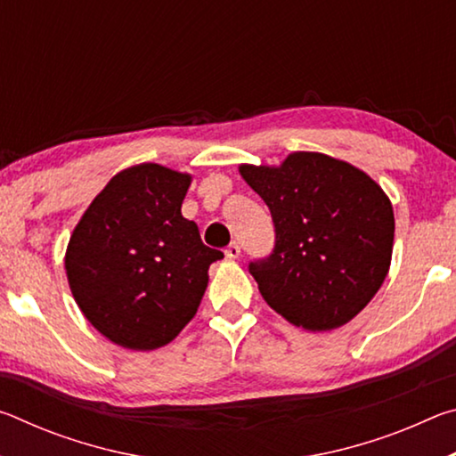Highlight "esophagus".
<instances>
[{
  "label": "esophagus",
  "mask_w": 456,
  "mask_h": 456,
  "mask_svg": "<svg viewBox=\"0 0 456 456\" xmlns=\"http://www.w3.org/2000/svg\"><path fill=\"white\" fill-rule=\"evenodd\" d=\"M225 256L229 257V259H237L239 256H241V245L239 243H229L227 247H225Z\"/></svg>",
  "instance_id": "34e87169"
}]
</instances>
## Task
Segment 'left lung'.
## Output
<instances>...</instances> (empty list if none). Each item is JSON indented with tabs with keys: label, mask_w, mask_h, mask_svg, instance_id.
<instances>
[{
	"label": "left lung",
	"mask_w": 456,
	"mask_h": 456,
	"mask_svg": "<svg viewBox=\"0 0 456 456\" xmlns=\"http://www.w3.org/2000/svg\"><path fill=\"white\" fill-rule=\"evenodd\" d=\"M275 227L267 257L249 261L259 293L293 326L348 323L386 280L395 213L384 191L344 160L293 152L281 167L239 168Z\"/></svg>",
	"instance_id": "1"
}]
</instances>
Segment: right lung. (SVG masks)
I'll return each instance as SVG.
<instances>
[{
	"label": "right lung",
	"instance_id": "obj_1",
	"mask_svg": "<svg viewBox=\"0 0 456 456\" xmlns=\"http://www.w3.org/2000/svg\"><path fill=\"white\" fill-rule=\"evenodd\" d=\"M191 176L144 163L112 176L70 237L66 275L100 334L128 350L171 342L197 314L223 257L181 215Z\"/></svg>",
	"mask_w": 456,
	"mask_h": 456
}]
</instances>
